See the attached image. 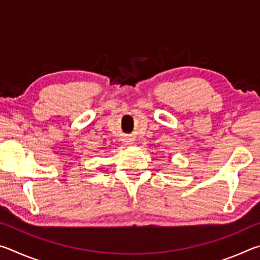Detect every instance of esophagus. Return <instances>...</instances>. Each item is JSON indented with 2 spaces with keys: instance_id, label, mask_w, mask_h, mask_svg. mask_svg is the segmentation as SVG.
Masks as SVG:
<instances>
[{
  "instance_id": "34e87169",
  "label": "esophagus",
  "mask_w": 260,
  "mask_h": 260,
  "mask_svg": "<svg viewBox=\"0 0 260 260\" xmlns=\"http://www.w3.org/2000/svg\"><path fill=\"white\" fill-rule=\"evenodd\" d=\"M125 142H129V141H125Z\"/></svg>"
}]
</instances>
